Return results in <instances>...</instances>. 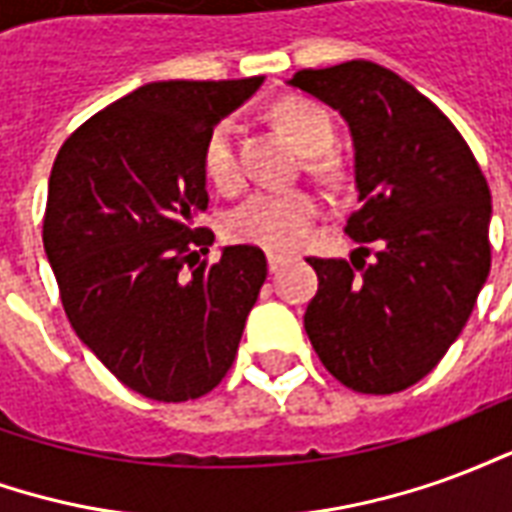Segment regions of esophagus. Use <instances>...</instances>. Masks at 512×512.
I'll use <instances>...</instances> for the list:
<instances>
[{"label":"esophagus","mask_w":512,"mask_h":512,"mask_svg":"<svg viewBox=\"0 0 512 512\" xmlns=\"http://www.w3.org/2000/svg\"><path fill=\"white\" fill-rule=\"evenodd\" d=\"M285 263H288V257L268 255V271H271V274H277L279 268H285Z\"/></svg>","instance_id":"obj_1"}]
</instances>
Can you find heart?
I'll return each mask as SVG.
<instances>
[{
    "label": "heart",
    "instance_id": "1",
    "mask_svg": "<svg viewBox=\"0 0 512 512\" xmlns=\"http://www.w3.org/2000/svg\"><path fill=\"white\" fill-rule=\"evenodd\" d=\"M277 123L304 153H323L334 142V120L329 109L307 98H290L277 106ZM205 175L216 189L233 191L241 183L238 161V126L224 120L213 128L202 153ZM318 216V200L304 189H263L249 194L227 219V230L238 241L266 246V249H293L299 246L310 224Z\"/></svg>",
    "mask_w": 512,
    "mask_h": 512
}]
</instances>
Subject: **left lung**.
Wrapping results in <instances>:
<instances>
[{
	"mask_svg": "<svg viewBox=\"0 0 512 512\" xmlns=\"http://www.w3.org/2000/svg\"><path fill=\"white\" fill-rule=\"evenodd\" d=\"M288 84L348 123L359 211L345 233L362 255L377 246L354 267L310 257L304 329L337 381L392 395L428 376L472 315L491 268V191L447 115L384 65L310 68Z\"/></svg>",
	"mask_w": 512,
	"mask_h": 512,
	"instance_id": "left-lung-1",
	"label": "left lung"
}]
</instances>
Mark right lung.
<instances>
[{"instance_id": "right-lung-1", "label": "right lung", "mask_w": 512, "mask_h": 512, "mask_svg": "<svg viewBox=\"0 0 512 512\" xmlns=\"http://www.w3.org/2000/svg\"><path fill=\"white\" fill-rule=\"evenodd\" d=\"M260 84H142L76 128L51 167L43 249L65 315L150 400H194L227 376L266 282V255L249 244L182 271L213 244L194 227L208 208L205 142Z\"/></svg>"}]
</instances>
